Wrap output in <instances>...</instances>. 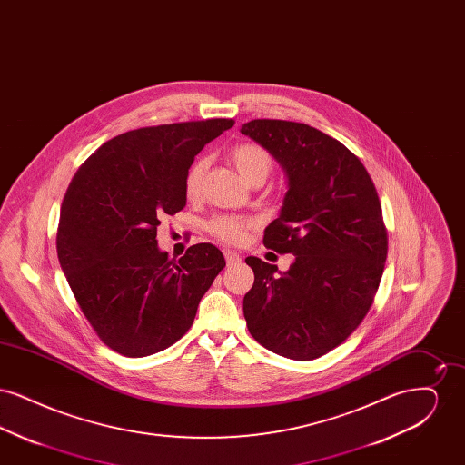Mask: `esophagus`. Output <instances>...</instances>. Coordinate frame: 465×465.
<instances>
[{
  "instance_id": "obj_1",
  "label": "esophagus",
  "mask_w": 465,
  "mask_h": 465,
  "mask_svg": "<svg viewBox=\"0 0 465 465\" xmlns=\"http://www.w3.org/2000/svg\"><path fill=\"white\" fill-rule=\"evenodd\" d=\"M224 260H226V265L228 266L237 265V263L242 262V258L235 251H230V249L224 251Z\"/></svg>"
}]
</instances>
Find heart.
Returning <instances> with one entry per match:
<instances>
[{
	"label": "heart",
	"mask_w": 465,
	"mask_h": 465,
	"mask_svg": "<svg viewBox=\"0 0 465 465\" xmlns=\"http://www.w3.org/2000/svg\"><path fill=\"white\" fill-rule=\"evenodd\" d=\"M230 160L239 174L251 186H260L273 171V158L263 146L256 143H241L230 150ZM207 171V160L197 158L186 171L184 195L188 200H197L202 193V183ZM251 223L237 216H218L207 223V232L220 242L239 245L245 241Z\"/></svg>",
	"instance_id": "1"
}]
</instances>
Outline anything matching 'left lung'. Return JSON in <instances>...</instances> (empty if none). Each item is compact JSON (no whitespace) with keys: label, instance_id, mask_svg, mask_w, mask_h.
<instances>
[{"label":"left lung","instance_id":"8db88e82","mask_svg":"<svg viewBox=\"0 0 465 465\" xmlns=\"http://www.w3.org/2000/svg\"><path fill=\"white\" fill-rule=\"evenodd\" d=\"M241 131L286 169L288 193L263 243L294 254L284 273L245 258L254 272L243 296L247 328L275 354L317 359L355 331L381 281L389 237L375 183L359 156L307 124L262 118Z\"/></svg>","mask_w":465,"mask_h":465}]
</instances>
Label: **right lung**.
Returning a JSON list of instances; mask_svg holds the SVG:
<instances>
[{
  "mask_svg": "<svg viewBox=\"0 0 465 465\" xmlns=\"http://www.w3.org/2000/svg\"><path fill=\"white\" fill-rule=\"evenodd\" d=\"M232 118L143 127L106 141L67 186L57 256L92 330L125 357L156 354L188 331L224 268L213 243L169 260L156 226L184 205V176Z\"/></svg>",
  "mask_w": 465,
  "mask_h": 465,
  "instance_id": "add662e5",
  "label": "right lung"
}]
</instances>
